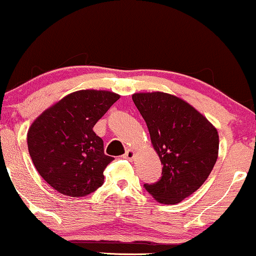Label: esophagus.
<instances>
[{
    "mask_svg": "<svg viewBox=\"0 0 256 256\" xmlns=\"http://www.w3.org/2000/svg\"><path fill=\"white\" fill-rule=\"evenodd\" d=\"M134 156H136V152H134V150L132 149H128L126 150V152L122 155V158L128 160V161H134Z\"/></svg>",
    "mask_w": 256,
    "mask_h": 256,
    "instance_id": "esophagus-1",
    "label": "esophagus"
}]
</instances>
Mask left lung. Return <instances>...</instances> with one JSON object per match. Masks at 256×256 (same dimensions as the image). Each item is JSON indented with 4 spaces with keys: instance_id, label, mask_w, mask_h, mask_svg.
<instances>
[{
    "instance_id": "obj_1",
    "label": "left lung",
    "mask_w": 256,
    "mask_h": 256,
    "mask_svg": "<svg viewBox=\"0 0 256 256\" xmlns=\"http://www.w3.org/2000/svg\"><path fill=\"white\" fill-rule=\"evenodd\" d=\"M132 100L163 164L161 178L144 187L161 204H178L194 193L214 169L220 148L217 128L175 95L134 93Z\"/></svg>"
}]
</instances>
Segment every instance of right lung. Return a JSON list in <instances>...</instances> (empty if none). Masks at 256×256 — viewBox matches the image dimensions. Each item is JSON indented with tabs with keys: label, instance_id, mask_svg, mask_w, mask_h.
<instances>
[{
	"label": "right lung",
	"instance_id": "right-lung-1",
	"mask_svg": "<svg viewBox=\"0 0 256 256\" xmlns=\"http://www.w3.org/2000/svg\"><path fill=\"white\" fill-rule=\"evenodd\" d=\"M120 95L83 89L52 104L27 132L33 164L44 180L68 196H86L104 184V170L113 161L94 125Z\"/></svg>",
	"mask_w": 256,
	"mask_h": 256
}]
</instances>
